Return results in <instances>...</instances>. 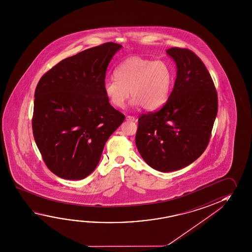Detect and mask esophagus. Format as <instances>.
Returning <instances> with one entry per match:
<instances>
[{"mask_svg": "<svg viewBox=\"0 0 252 252\" xmlns=\"http://www.w3.org/2000/svg\"><path fill=\"white\" fill-rule=\"evenodd\" d=\"M126 120H127V121H134L136 119L134 117H132V116H126Z\"/></svg>", "mask_w": 252, "mask_h": 252, "instance_id": "34e87169", "label": "esophagus"}]
</instances>
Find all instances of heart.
<instances>
[{
  "label": "heart",
  "mask_w": 252,
  "mask_h": 252,
  "mask_svg": "<svg viewBox=\"0 0 252 252\" xmlns=\"http://www.w3.org/2000/svg\"><path fill=\"white\" fill-rule=\"evenodd\" d=\"M114 76L104 82L103 91L118 108L124 107L131 91L132 106L158 110L167 102L173 83V71L168 62L138 55L125 60L116 68Z\"/></svg>",
  "instance_id": "heart-1"
}]
</instances>
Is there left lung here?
<instances>
[{"mask_svg":"<svg viewBox=\"0 0 252 252\" xmlns=\"http://www.w3.org/2000/svg\"><path fill=\"white\" fill-rule=\"evenodd\" d=\"M177 66L173 91L161 110L142 114L135 143L148 164L161 172L190 165L210 140L218 112V96L210 74L193 52L166 51Z\"/></svg>","mask_w":252,"mask_h":252,"instance_id":"8db88e82","label":"left lung"}]
</instances>
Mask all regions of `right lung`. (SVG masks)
Instances as JSON below:
<instances>
[{
  "label": "right lung",
  "instance_id": "add662e5",
  "mask_svg": "<svg viewBox=\"0 0 252 252\" xmlns=\"http://www.w3.org/2000/svg\"><path fill=\"white\" fill-rule=\"evenodd\" d=\"M122 47L108 42L59 62L35 91L32 131L48 169L80 180L94 171L109 137L125 116L103 91L107 66Z\"/></svg>",
  "mask_w": 252,
  "mask_h": 252
}]
</instances>
